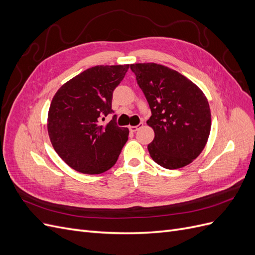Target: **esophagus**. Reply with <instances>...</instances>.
Segmentation results:
<instances>
[{"label": "esophagus", "mask_w": 255, "mask_h": 255, "mask_svg": "<svg viewBox=\"0 0 255 255\" xmlns=\"http://www.w3.org/2000/svg\"><path fill=\"white\" fill-rule=\"evenodd\" d=\"M142 126H143V123H142V122H140L139 125H138V126H132V127H129L128 128H129L130 132H136V130H138V128H141Z\"/></svg>", "instance_id": "1"}]
</instances>
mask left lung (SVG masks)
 <instances>
[{
	"instance_id": "8db88e82",
	"label": "left lung",
	"mask_w": 255,
	"mask_h": 255,
	"mask_svg": "<svg viewBox=\"0 0 255 255\" xmlns=\"http://www.w3.org/2000/svg\"><path fill=\"white\" fill-rule=\"evenodd\" d=\"M149 103L154 129L148 144L152 159L166 169L190 164L202 152L211 132V110L198 86L170 68L157 64L130 65Z\"/></svg>"
}]
</instances>
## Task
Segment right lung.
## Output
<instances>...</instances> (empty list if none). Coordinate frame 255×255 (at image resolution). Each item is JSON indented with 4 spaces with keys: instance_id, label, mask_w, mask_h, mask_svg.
Wrapping results in <instances>:
<instances>
[{
    "instance_id": "right-lung-1",
    "label": "right lung",
    "mask_w": 255,
    "mask_h": 255,
    "mask_svg": "<svg viewBox=\"0 0 255 255\" xmlns=\"http://www.w3.org/2000/svg\"><path fill=\"white\" fill-rule=\"evenodd\" d=\"M129 65L96 66L61 86L49 110L48 132L54 150L74 170L99 174L111 169L128 141V128L117 126L113 92Z\"/></svg>"
}]
</instances>
